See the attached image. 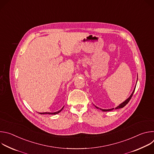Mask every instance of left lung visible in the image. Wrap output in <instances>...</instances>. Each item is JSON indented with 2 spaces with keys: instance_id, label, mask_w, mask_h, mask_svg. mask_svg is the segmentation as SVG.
<instances>
[{
  "instance_id": "8db88e82",
  "label": "left lung",
  "mask_w": 154,
  "mask_h": 154,
  "mask_svg": "<svg viewBox=\"0 0 154 154\" xmlns=\"http://www.w3.org/2000/svg\"><path fill=\"white\" fill-rule=\"evenodd\" d=\"M135 89H134V91L132 92V93H131V94L130 96V97L127 99H126L124 102H123L122 103H121L119 106H118L117 107H116L115 108V109H118V108H123L124 106H125L128 103V102L130 101V100L131 99V97H132V96H133V94H134V91H135ZM95 106V105H94ZM95 107L96 108H98L97 106H95ZM114 108H112V109H101V108H100V109H101L102 111H103V112H108V111H112V110H113Z\"/></svg>"
}]
</instances>
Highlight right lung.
<instances>
[{"instance_id": "add662e5", "label": "right lung", "mask_w": 154, "mask_h": 154, "mask_svg": "<svg viewBox=\"0 0 154 154\" xmlns=\"http://www.w3.org/2000/svg\"><path fill=\"white\" fill-rule=\"evenodd\" d=\"M64 107V106H63ZM63 107L60 109V110H59V111H58V112H54V113H50V112H45V113H39V114H41V115H43V114H49V115H56V114H58V113H59L62 109H63Z\"/></svg>"}]
</instances>
